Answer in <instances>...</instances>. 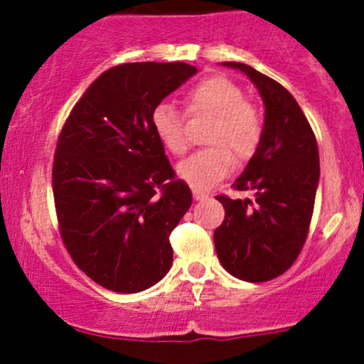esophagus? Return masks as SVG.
I'll use <instances>...</instances> for the list:
<instances>
[{"label": "esophagus", "instance_id": "obj_1", "mask_svg": "<svg viewBox=\"0 0 364 364\" xmlns=\"http://www.w3.org/2000/svg\"><path fill=\"white\" fill-rule=\"evenodd\" d=\"M193 199H196V200H205V199H208V193L199 192V190H193Z\"/></svg>", "mask_w": 364, "mask_h": 364}]
</instances>
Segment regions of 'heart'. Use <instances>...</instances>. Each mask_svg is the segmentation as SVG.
Returning <instances> with one entry per match:
<instances>
[{"mask_svg":"<svg viewBox=\"0 0 364 364\" xmlns=\"http://www.w3.org/2000/svg\"><path fill=\"white\" fill-rule=\"evenodd\" d=\"M190 114H209L215 123L205 135L208 148L199 149L178 164L179 179L193 190L205 192L230 174L237 160H248L255 153L262 137V119L247 104V95L237 84L225 77H209L200 80L186 93ZM151 128L156 139L172 155L179 156L188 149L185 117L168 102H160L151 111Z\"/></svg>","mask_w":364,"mask_h":364,"instance_id":"b5f03b06","label":"heart"}]
</instances>
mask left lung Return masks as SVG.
Here are the masks:
<instances>
[{"instance_id":"obj_1","label":"left lung","mask_w":364,"mask_h":364,"mask_svg":"<svg viewBox=\"0 0 364 364\" xmlns=\"http://www.w3.org/2000/svg\"><path fill=\"white\" fill-rule=\"evenodd\" d=\"M222 65L243 72L266 107L259 146L234 181L255 199L216 197L225 209L215 230L216 255L227 273L257 284L285 273L306 241L321 178L318 148L306 116L282 84L245 63Z\"/></svg>"}]
</instances>
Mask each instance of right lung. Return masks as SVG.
<instances>
[{"instance_id":"add662e5","label":"right lung","mask_w":364,"mask_h":364,"mask_svg":"<svg viewBox=\"0 0 364 364\" xmlns=\"http://www.w3.org/2000/svg\"><path fill=\"white\" fill-rule=\"evenodd\" d=\"M196 73L192 65L155 61L107 70L58 139L53 192L61 237L79 269L109 291H146L172 266L168 236L192 192L174 179L149 117Z\"/></svg>"}]
</instances>
